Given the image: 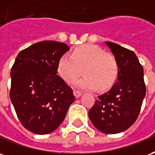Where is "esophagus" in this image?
<instances>
[{
	"label": "esophagus",
	"mask_w": 155,
	"mask_h": 155,
	"mask_svg": "<svg viewBox=\"0 0 155 155\" xmlns=\"http://www.w3.org/2000/svg\"><path fill=\"white\" fill-rule=\"evenodd\" d=\"M73 94H74V96H75V97L76 98H78L81 97V95H82V93L80 92L79 91H73Z\"/></svg>",
	"instance_id": "1"
}]
</instances>
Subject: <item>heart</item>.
I'll list each match as a JSON object with an SVG mask.
<instances>
[{"label": "heart", "mask_w": 155, "mask_h": 155, "mask_svg": "<svg viewBox=\"0 0 155 155\" xmlns=\"http://www.w3.org/2000/svg\"><path fill=\"white\" fill-rule=\"evenodd\" d=\"M84 76L74 86L82 90L94 91L110 88L116 82L119 66L116 58L105 54L97 46L86 45L77 48L72 54H64L58 63V72L68 82H73L82 73Z\"/></svg>", "instance_id": "heart-1"}]
</instances>
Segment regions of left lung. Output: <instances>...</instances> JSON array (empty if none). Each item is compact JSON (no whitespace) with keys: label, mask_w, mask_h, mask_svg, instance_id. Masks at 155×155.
I'll return each instance as SVG.
<instances>
[{"label":"left lung","mask_w":155,"mask_h":155,"mask_svg":"<svg viewBox=\"0 0 155 155\" xmlns=\"http://www.w3.org/2000/svg\"><path fill=\"white\" fill-rule=\"evenodd\" d=\"M105 44L118 63L117 82L98 97L88 116L98 130L117 134L130 128L140 114L146 93L144 69L133 51L111 42Z\"/></svg>","instance_id":"left-lung-1"}]
</instances>
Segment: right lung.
Here are the masks:
<instances>
[{"mask_svg":"<svg viewBox=\"0 0 155 155\" xmlns=\"http://www.w3.org/2000/svg\"><path fill=\"white\" fill-rule=\"evenodd\" d=\"M68 50L64 43L38 42L20 51L11 68V101L20 123L32 133L55 130L75 100L57 74L58 60Z\"/></svg>","mask_w":155,"mask_h":155,"instance_id":"1","label":"right lung"}]
</instances>
